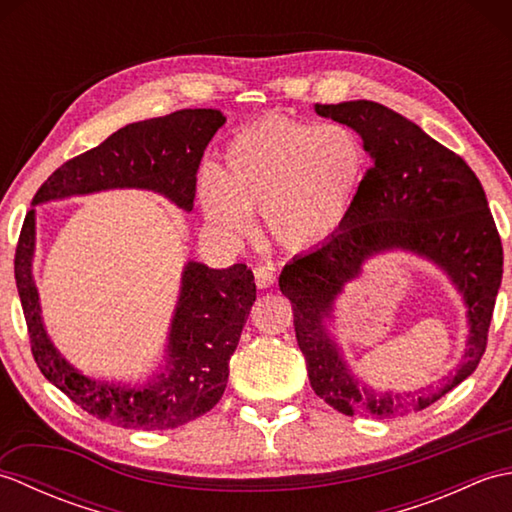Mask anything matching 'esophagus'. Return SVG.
Listing matches in <instances>:
<instances>
[{"instance_id": "34e87169", "label": "esophagus", "mask_w": 512, "mask_h": 512, "mask_svg": "<svg viewBox=\"0 0 512 512\" xmlns=\"http://www.w3.org/2000/svg\"><path fill=\"white\" fill-rule=\"evenodd\" d=\"M253 275H255V284L259 288H270L275 284V270L270 266H255Z\"/></svg>"}]
</instances>
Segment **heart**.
<instances>
[{
    "mask_svg": "<svg viewBox=\"0 0 512 512\" xmlns=\"http://www.w3.org/2000/svg\"><path fill=\"white\" fill-rule=\"evenodd\" d=\"M365 173L367 149L352 127L268 116L228 140L222 171L202 169L198 195L220 233H246L250 211H262L279 246L308 250L341 231Z\"/></svg>",
    "mask_w": 512,
    "mask_h": 512,
    "instance_id": "obj_1",
    "label": "heart"
}]
</instances>
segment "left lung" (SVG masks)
Segmentation results:
<instances>
[{
	"label": "left lung",
	"instance_id": "8db88e82",
	"mask_svg": "<svg viewBox=\"0 0 512 512\" xmlns=\"http://www.w3.org/2000/svg\"><path fill=\"white\" fill-rule=\"evenodd\" d=\"M319 116L356 129L367 169L341 231L281 270L279 288L292 303L299 350L314 394L345 416L394 418L427 409L466 376L486 352L488 328L504 273V250L480 180L466 162L389 107L374 101L314 105ZM405 247L448 270L470 308V350L459 374L438 395H394L363 386L344 367L322 321L335 295L365 258Z\"/></svg>",
	"mask_w": 512,
	"mask_h": 512
}]
</instances>
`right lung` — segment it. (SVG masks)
Segmentation results:
<instances>
[{
    "label": "right lung",
    "mask_w": 512,
    "mask_h": 512,
    "mask_svg": "<svg viewBox=\"0 0 512 512\" xmlns=\"http://www.w3.org/2000/svg\"><path fill=\"white\" fill-rule=\"evenodd\" d=\"M226 118L217 110H178L125 125L99 147L85 151L41 184L32 204L103 189H149L191 211L200 160ZM35 209L26 213L15 248V281L24 308L35 363L54 387L90 416L123 429H176L211 411L222 398L228 361L255 303L250 268L213 270L189 262L169 334L167 372L145 387L96 383L65 363L54 350L39 314L32 281Z\"/></svg>",
    "instance_id": "add662e5"
}]
</instances>
